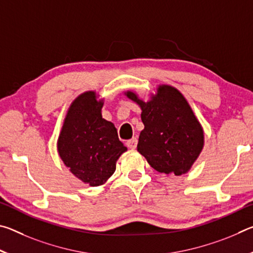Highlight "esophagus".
I'll use <instances>...</instances> for the list:
<instances>
[{
	"label": "esophagus",
	"mask_w": 253,
	"mask_h": 253,
	"mask_svg": "<svg viewBox=\"0 0 253 253\" xmlns=\"http://www.w3.org/2000/svg\"><path fill=\"white\" fill-rule=\"evenodd\" d=\"M137 142H138V140H137L136 137H135V138H131L130 140H128V142L126 143L127 147L130 148V149H135L137 147Z\"/></svg>",
	"instance_id": "34e87169"
}]
</instances>
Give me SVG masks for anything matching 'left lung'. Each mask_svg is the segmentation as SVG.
<instances>
[{"instance_id":"left-lung-1","label":"left lung","mask_w":253,"mask_h":253,"mask_svg":"<svg viewBox=\"0 0 253 253\" xmlns=\"http://www.w3.org/2000/svg\"><path fill=\"white\" fill-rule=\"evenodd\" d=\"M124 93L142 109L138 153L157 172L187 173L204 147V130L183 93L169 84H158L147 101L132 90Z\"/></svg>"}]
</instances>
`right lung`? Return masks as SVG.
<instances>
[{"mask_svg": "<svg viewBox=\"0 0 253 253\" xmlns=\"http://www.w3.org/2000/svg\"><path fill=\"white\" fill-rule=\"evenodd\" d=\"M104 101L96 90L77 97L67 110L57 142L63 164L89 186L107 183L118 158L127 151L114 124L102 118Z\"/></svg>", "mask_w": 253, "mask_h": 253, "instance_id": "obj_1", "label": "right lung"}]
</instances>
